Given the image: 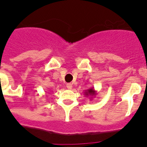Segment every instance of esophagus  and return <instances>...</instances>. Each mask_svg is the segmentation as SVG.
Returning a JSON list of instances; mask_svg holds the SVG:
<instances>
[{
	"label": "esophagus",
	"mask_w": 147,
	"mask_h": 147,
	"mask_svg": "<svg viewBox=\"0 0 147 147\" xmlns=\"http://www.w3.org/2000/svg\"><path fill=\"white\" fill-rule=\"evenodd\" d=\"M66 88L69 89H71L72 88V84H70V83H68V84H66Z\"/></svg>",
	"instance_id": "34e87169"
}]
</instances>
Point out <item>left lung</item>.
I'll list each match as a JSON object with an SVG mask.
<instances>
[{"label":"left lung","instance_id":"left-lung-1","mask_svg":"<svg viewBox=\"0 0 147 147\" xmlns=\"http://www.w3.org/2000/svg\"><path fill=\"white\" fill-rule=\"evenodd\" d=\"M96 94V91H95L93 88H90V89H87V90H86V91L84 92V95H86V96H91V98L92 97L95 96Z\"/></svg>","mask_w":147,"mask_h":147}]
</instances>
